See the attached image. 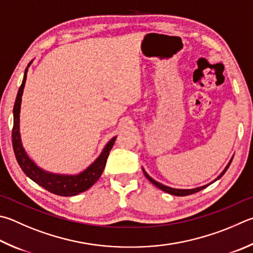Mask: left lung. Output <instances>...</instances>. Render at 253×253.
Returning <instances> with one entry per match:
<instances>
[{
    "label": "left lung",
    "instance_id": "left-lung-1",
    "mask_svg": "<svg viewBox=\"0 0 253 253\" xmlns=\"http://www.w3.org/2000/svg\"><path fill=\"white\" fill-rule=\"evenodd\" d=\"M231 162H232V158L230 159V162H229V164L227 165L226 166V168L223 169V171L219 174V176L217 177V179H214L213 181H215V180H218L219 178H221L223 174H224V172L227 171V169L229 168V166H230V164H231ZM142 171H144V173H145V176H146V178L148 179V180L153 183V185H155L156 187L157 188H159V189H162L163 191H165V192H168V194H170V195H173V196H178V197H182V196H188V195H192V194H196V192H198V191H200V190H203V189H205L206 187H208L209 185H211V183L212 182H210V183H208V185H206V186H201V187H198V188H194V189H176V188H171V187H168V186H165V185H163V183H160V182H158V181H156L155 179H153L151 178L148 173H147L144 169H142Z\"/></svg>",
    "mask_w": 253,
    "mask_h": 253
}]
</instances>
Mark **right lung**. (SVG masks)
I'll use <instances>...</instances> for the list:
<instances>
[{"mask_svg":"<svg viewBox=\"0 0 253 253\" xmlns=\"http://www.w3.org/2000/svg\"><path fill=\"white\" fill-rule=\"evenodd\" d=\"M31 63L27 65V67L31 65ZM27 67L24 73V77H23L22 85L20 86V89H18L16 96L14 109H13L12 144L16 160L26 176L32 179L34 182L38 183L39 186L43 187L44 189L48 190L52 194L63 197L76 196L81 194V192H84L87 189H89L98 180L100 174L103 173L105 166H106L109 151L113 148L116 137H114V138L109 140L103 149L102 154L98 156V158L88 168H86L84 171H82L79 174L52 173L45 171L43 169L36 166V164L27 156L25 149L23 148L20 134V111L23 89H24L26 82Z\"/></svg>","mask_w":253,"mask_h":253,"instance_id":"right-lung-1","label":"right lung"}]
</instances>
